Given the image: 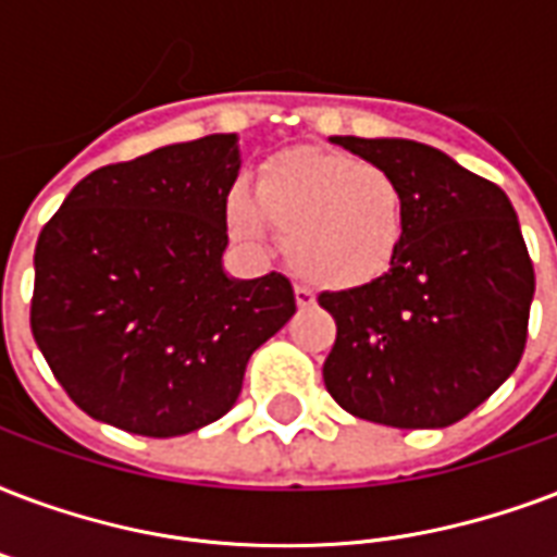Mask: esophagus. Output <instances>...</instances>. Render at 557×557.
I'll return each instance as SVG.
<instances>
[{
  "mask_svg": "<svg viewBox=\"0 0 557 557\" xmlns=\"http://www.w3.org/2000/svg\"><path fill=\"white\" fill-rule=\"evenodd\" d=\"M295 300H297V307L300 309H307V307H315V292L309 286H304V283H297L295 286Z\"/></svg>",
  "mask_w": 557,
  "mask_h": 557,
  "instance_id": "obj_1",
  "label": "esophagus"
}]
</instances>
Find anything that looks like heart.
Wrapping results in <instances>:
<instances>
[{"instance_id": "1", "label": "heart", "mask_w": 557, "mask_h": 557, "mask_svg": "<svg viewBox=\"0 0 557 557\" xmlns=\"http://www.w3.org/2000/svg\"><path fill=\"white\" fill-rule=\"evenodd\" d=\"M227 219L242 239L274 224L304 277L326 288L368 286L388 274L409 233L400 181L338 151H295L262 165L257 193L236 184Z\"/></svg>"}]
</instances>
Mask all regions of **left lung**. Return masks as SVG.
<instances>
[{
	"label": "left lung",
	"instance_id": "1",
	"mask_svg": "<svg viewBox=\"0 0 557 557\" xmlns=\"http://www.w3.org/2000/svg\"><path fill=\"white\" fill-rule=\"evenodd\" d=\"M400 181L409 233L392 271L324 292L335 318L324 385L354 418L441 430L520 364L534 269L508 195L414 139L330 137Z\"/></svg>",
	"mask_w": 557,
	"mask_h": 557
}]
</instances>
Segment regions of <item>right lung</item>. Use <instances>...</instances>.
<instances>
[{
  "instance_id": "1",
  "label": "right lung",
  "mask_w": 557,
  "mask_h": 557,
  "mask_svg": "<svg viewBox=\"0 0 557 557\" xmlns=\"http://www.w3.org/2000/svg\"><path fill=\"white\" fill-rule=\"evenodd\" d=\"M236 134L175 143L84 177L34 248V342L90 418L175 438L239 400L250 354L295 315L271 271L231 277Z\"/></svg>"
}]
</instances>
